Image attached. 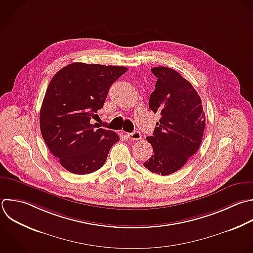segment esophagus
<instances>
[{
    "instance_id": "34e87169",
    "label": "esophagus",
    "mask_w": 253,
    "mask_h": 253,
    "mask_svg": "<svg viewBox=\"0 0 253 253\" xmlns=\"http://www.w3.org/2000/svg\"><path fill=\"white\" fill-rule=\"evenodd\" d=\"M126 135H127V137H128L130 140H139V139H141V137H142L141 133H140L139 131H137V130H135V131H133V132H130V133H127Z\"/></svg>"
}]
</instances>
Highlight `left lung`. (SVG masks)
Masks as SVG:
<instances>
[{"instance_id": "1", "label": "left lung", "mask_w": 253, "mask_h": 253, "mask_svg": "<svg viewBox=\"0 0 253 253\" xmlns=\"http://www.w3.org/2000/svg\"><path fill=\"white\" fill-rule=\"evenodd\" d=\"M157 77L149 97V109L160 114L152 136V156L143 163L150 172L162 176L181 169L202 142L206 125L202 101L191 83L168 67H153Z\"/></svg>"}]
</instances>
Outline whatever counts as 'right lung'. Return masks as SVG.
I'll list each match as a JSON object with an SVG mask.
<instances>
[{
    "mask_svg": "<svg viewBox=\"0 0 253 253\" xmlns=\"http://www.w3.org/2000/svg\"><path fill=\"white\" fill-rule=\"evenodd\" d=\"M126 71L123 66L75 62L51 79L41 108V131L50 152L69 172L97 171L120 140L115 131L96 128L92 119L98 117L112 84Z\"/></svg>",
    "mask_w": 253,
    "mask_h": 253,
    "instance_id": "obj_1",
    "label": "right lung"
}]
</instances>
